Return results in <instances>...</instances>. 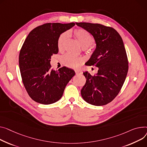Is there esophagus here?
I'll return each instance as SVG.
<instances>
[{
  "label": "esophagus",
  "instance_id": "34e87169",
  "mask_svg": "<svg viewBox=\"0 0 147 147\" xmlns=\"http://www.w3.org/2000/svg\"><path fill=\"white\" fill-rule=\"evenodd\" d=\"M76 75H79V74H82V72L80 71H79V70H77V71H76Z\"/></svg>",
  "mask_w": 147,
  "mask_h": 147
}]
</instances>
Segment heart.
I'll return each mask as SVG.
<instances>
[{
  "label": "heart",
  "mask_w": 147,
  "mask_h": 147,
  "mask_svg": "<svg viewBox=\"0 0 147 147\" xmlns=\"http://www.w3.org/2000/svg\"><path fill=\"white\" fill-rule=\"evenodd\" d=\"M73 34L83 48L90 47L94 42L93 36L84 29H76L73 31ZM67 38L68 34L67 32H64L60 35L57 41L58 50H62L64 48ZM62 63L65 66L68 68L76 69L82 64L83 60L80 57L74 56L70 54H66L62 58Z\"/></svg>",
  "instance_id": "obj_1"
}]
</instances>
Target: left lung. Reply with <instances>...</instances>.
<instances>
[{
  "mask_svg": "<svg viewBox=\"0 0 147 147\" xmlns=\"http://www.w3.org/2000/svg\"><path fill=\"white\" fill-rule=\"evenodd\" d=\"M94 37L96 48L85 64L98 67L92 76L87 71L81 90L83 99L94 106L112 102L119 93L128 70V60L122 39L115 29L100 24L76 22Z\"/></svg>",
  "mask_w": 147,
  "mask_h": 147,
  "instance_id": "1",
  "label": "left lung"
}]
</instances>
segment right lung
Returning a JSON list of instances; mask_svg holds the SVG:
<instances>
[{
    "instance_id": "obj_1",
    "label": "right lung",
    "mask_w": 147,
    "mask_h": 147,
    "mask_svg": "<svg viewBox=\"0 0 147 147\" xmlns=\"http://www.w3.org/2000/svg\"><path fill=\"white\" fill-rule=\"evenodd\" d=\"M74 25V22L44 24L32 29L25 40L19 53V68L25 89L36 102L50 105L60 100L75 75L65 67L53 70L50 64L51 56L58 52V38Z\"/></svg>"
}]
</instances>
